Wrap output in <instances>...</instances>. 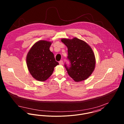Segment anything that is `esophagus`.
I'll list each match as a JSON object with an SVG mask.
<instances>
[{"label": "esophagus", "instance_id": "1", "mask_svg": "<svg viewBox=\"0 0 124 124\" xmlns=\"http://www.w3.org/2000/svg\"><path fill=\"white\" fill-rule=\"evenodd\" d=\"M59 64L60 65H62L63 64V61L62 60H61L60 62H59Z\"/></svg>", "mask_w": 124, "mask_h": 124}]
</instances>
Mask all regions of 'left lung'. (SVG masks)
<instances>
[{
    "label": "left lung",
    "mask_w": 124,
    "mask_h": 124,
    "mask_svg": "<svg viewBox=\"0 0 124 124\" xmlns=\"http://www.w3.org/2000/svg\"><path fill=\"white\" fill-rule=\"evenodd\" d=\"M68 48V66L65 63L69 75L75 82L85 80L91 75L95 65L93 52L85 41L74 38L71 39H62L61 40Z\"/></svg>",
    "instance_id": "1"
}]
</instances>
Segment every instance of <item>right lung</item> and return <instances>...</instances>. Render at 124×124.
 Here are the masks:
<instances>
[{
	"label": "right lung",
	"mask_w": 124,
	"mask_h": 124,
	"mask_svg": "<svg viewBox=\"0 0 124 124\" xmlns=\"http://www.w3.org/2000/svg\"><path fill=\"white\" fill-rule=\"evenodd\" d=\"M52 43L39 40L35 43L27 54L28 70L32 77L39 81H45L52 74L54 68L59 64L50 50Z\"/></svg>",
	"instance_id": "right-lung-1"
}]
</instances>
